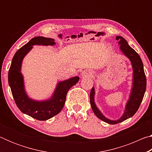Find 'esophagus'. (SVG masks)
I'll use <instances>...</instances> for the list:
<instances>
[{
    "mask_svg": "<svg viewBox=\"0 0 152 152\" xmlns=\"http://www.w3.org/2000/svg\"><path fill=\"white\" fill-rule=\"evenodd\" d=\"M90 73L88 72H84L83 73H82V76H89Z\"/></svg>",
    "mask_w": 152,
    "mask_h": 152,
    "instance_id": "34e87169",
    "label": "esophagus"
}]
</instances>
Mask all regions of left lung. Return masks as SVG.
I'll use <instances>...</instances> for the list:
<instances>
[{
    "instance_id": "obj_1",
    "label": "left lung",
    "mask_w": 152,
    "mask_h": 152,
    "mask_svg": "<svg viewBox=\"0 0 152 152\" xmlns=\"http://www.w3.org/2000/svg\"><path fill=\"white\" fill-rule=\"evenodd\" d=\"M116 39L119 40L120 50L124 55L129 59L132 64L133 74V87L131 92L129 99L125 107V112L123 116L116 121L110 120L102 114L94 103V88L92 87L90 93V101L92 109L95 115L102 121L109 124H117L124 121L125 120L133 117L137 112L142 102L143 98L146 90V76L143 70V62L138 53L129 45L128 43L124 38L121 36H117Z\"/></svg>"
}]
</instances>
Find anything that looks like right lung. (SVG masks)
Wrapping results in <instances>:
<instances>
[{
	"instance_id": "1",
	"label": "right lung",
	"mask_w": 152,
	"mask_h": 152,
	"mask_svg": "<svg viewBox=\"0 0 152 152\" xmlns=\"http://www.w3.org/2000/svg\"><path fill=\"white\" fill-rule=\"evenodd\" d=\"M54 39L44 37H35L20 48L13 56L9 70L8 80L12 96L20 111L39 121L51 119L60 113L65 104L67 93L77 83L79 77L76 76L59 82L50 99L37 101L29 99L25 91L23 77L20 73L22 61L33 45H53Z\"/></svg>"
}]
</instances>
